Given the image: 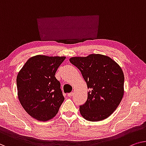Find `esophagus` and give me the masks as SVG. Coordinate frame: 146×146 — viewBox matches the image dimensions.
I'll list each match as a JSON object with an SVG mask.
<instances>
[{
	"mask_svg": "<svg viewBox=\"0 0 146 146\" xmlns=\"http://www.w3.org/2000/svg\"><path fill=\"white\" fill-rule=\"evenodd\" d=\"M73 95V92H70V93H69V94H67V96H68L69 97H71V96H72Z\"/></svg>",
	"mask_w": 146,
	"mask_h": 146,
	"instance_id": "obj_1",
	"label": "esophagus"
}]
</instances>
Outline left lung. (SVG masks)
<instances>
[{
  "mask_svg": "<svg viewBox=\"0 0 146 146\" xmlns=\"http://www.w3.org/2000/svg\"><path fill=\"white\" fill-rule=\"evenodd\" d=\"M69 61L79 69L90 88L86 102L79 108L82 117L93 122L108 118L123 97L125 77L121 67L111 58L99 54L72 57Z\"/></svg>",
  "mask_w": 146,
  "mask_h": 146,
  "instance_id": "left-lung-1",
  "label": "left lung"
}]
</instances>
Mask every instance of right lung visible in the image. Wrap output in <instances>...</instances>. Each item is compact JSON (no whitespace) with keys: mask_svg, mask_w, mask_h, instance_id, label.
<instances>
[{"mask_svg":"<svg viewBox=\"0 0 146 146\" xmlns=\"http://www.w3.org/2000/svg\"><path fill=\"white\" fill-rule=\"evenodd\" d=\"M65 59V56H33L17 73L18 99L33 118L47 121L58 113L64 97L55 74Z\"/></svg>","mask_w":146,"mask_h":146,"instance_id":"add662e5","label":"right lung"}]
</instances>
